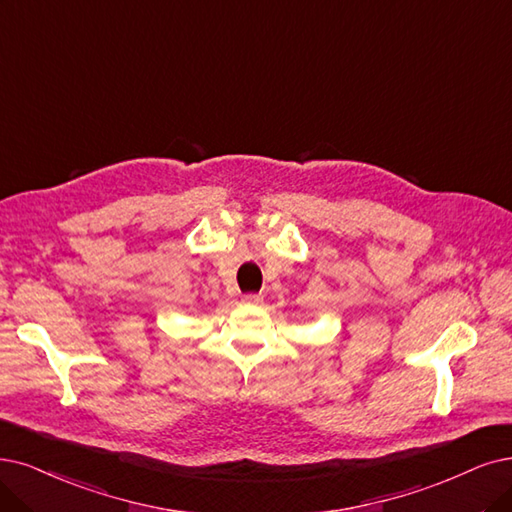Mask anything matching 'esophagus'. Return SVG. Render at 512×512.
I'll list each match as a JSON object with an SVG mask.
<instances>
[{"label": "esophagus", "mask_w": 512, "mask_h": 512, "mask_svg": "<svg viewBox=\"0 0 512 512\" xmlns=\"http://www.w3.org/2000/svg\"><path fill=\"white\" fill-rule=\"evenodd\" d=\"M261 301H263V297L255 295V293H249V295L242 297V304H246V306H259Z\"/></svg>", "instance_id": "obj_1"}]
</instances>
